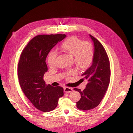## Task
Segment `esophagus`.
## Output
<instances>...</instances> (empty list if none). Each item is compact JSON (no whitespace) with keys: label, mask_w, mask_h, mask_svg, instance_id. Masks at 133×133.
Segmentation results:
<instances>
[{"label":"esophagus","mask_w":133,"mask_h":133,"mask_svg":"<svg viewBox=\"0 0 133 133\" xmlns=\"http://www.w3.org/2000/svg\"><path fill=\"white\" fill-rule=\"evenodd\" d=\"M72 91V89L71 88H69V87H64V91L65 92H67V93H69V92H70Z\"/></svg>","instance_id":"obj_1"}]
</instances>
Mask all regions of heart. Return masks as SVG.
Returning a JSON list of instances; mask_svg holds the SVG:
<instances>
[{
	"label": "heart",
	"instance_id": "heart-1",
	"mask_svg": "<svg viewBox=\"0 0 133 133\" xmlns=\"http://www.w3.org/2000/svg\"><path fill=\"white\" fill-rule=\"evenodd\" d=\"M60 49L64 52L72 55L75 64L80 70L86 69L91 64L94 56V48L92 44L87 41H83L76 36H71L64 40L59 46ZM57 52L51 51L47 57V62L50 67L56 65ZM74 69L69 70L67 73L66 78L74 75Z\"/></svg>",
	"mask_w": 133,
	"mask_h": 133
}]
</instances>
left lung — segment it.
<instances>
[{
  "mask_svg": "<svg viewBox=\"0 0 133 133\" xmlns=\"http://www.w3.org/2000/svg\"><path fill=\"white\" fill-rule=\"evenodd\" d=\"M94 44V56L91 66L82 75L83 79L87 80L86 88L74 89L81 95L76 103L78 109L88 110L96 107L101 102L110 82V67L109 58L102 44L89 35Z\"/></svg>",
  "mask_w": 133,
  "mask_h": 133,
  "instance_id": "obj_1",
  "label": "left lung"
}]
</instances>
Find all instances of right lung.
<instances>
[{"mask_svg": "<svg viewBox=\"0 0 133 133\" xmlns=\"http://www.w3.org/2000/svg\"><path fill=\"white\" fill-rule=\"evenodd\" d=\"M65 37V34L35 36L23 49L18 64L19 83L23 92L35 107L43 112L55 109L64 95L62 87L47 85L43 78L48 70L45 61L48 53Z\"/></svg>", "mask_w": 133, "mask_h": 133, "instance_id": "right-lung-1", "label": "right lung"}]
</instances>
